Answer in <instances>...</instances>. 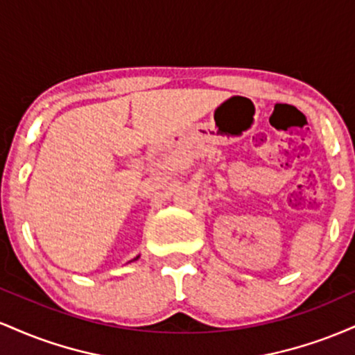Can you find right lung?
Wrapping results in <instances>:
<instances>
[{"mask_svg": "<svg viewBox=\"0 0 355 355\" xmlns=\"http://www.w3.org/2000/svg\"><path fill=\"white\" fill-rule=\"evenodd\" d=\"M138 259H140V255H138V257H135V259H133V260H138ZM133 260H132V262H133Z\"/></svg>", "mask_w": 355, "mask_h": 355, "instance_id": "right-lung-1", "label": "right lung"}]
</instances>
